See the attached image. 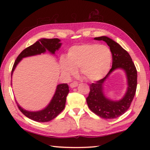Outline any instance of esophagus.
Returning <instances> with one entry per match:
<instances>
[{
    "label": "esophagus",
    "instance_id": "1",
    "mask_svg": "<svg viewBox=\"0 0 150 150\" xmlns=\"http://www.w3.org/2000/svg\"><path fill=\"white\" fill-rule=\"evenodd\" d=\"M70 87L71 88H75V87H77L78 86V83L77 82H73L70 84Z\"/></svg>",
    "mask_w": 150,
    "mask_h": 150
}]
</instances>
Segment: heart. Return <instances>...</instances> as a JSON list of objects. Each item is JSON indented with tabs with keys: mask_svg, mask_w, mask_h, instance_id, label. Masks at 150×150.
I'll return each instance as SVG.
<instances>
[{
	"mask_svg": "<svg viewBox=\"0 0 150 150\" xmlns=\"http://www.w3.org/2000/svg\"><path fill=\"white\" fill-rule=\"evenodd\" d=\"M112 53L109 47L98 44H85L72 46L67 57L60 58L61 70L69 77L79 68L81 74L88 81H98L107 74L112 64Z\"/></svg>",
	"mask_w": 150,
	"mask_h": 150,
	"instance_id": "b5f03b06",
	"label": "heart"
}]
</instances>
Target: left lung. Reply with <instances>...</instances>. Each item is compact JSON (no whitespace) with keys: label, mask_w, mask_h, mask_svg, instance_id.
<instances>
[{"label":"left lung","mask_w":150,"mask_h":150,"mask_svg":"<svg viewBox=\"0 0 150 150\" xmlns=\"http://www.w3.org/2000/svg\"><path fill=\"white\" fill-rule=\"evenodd\" d=\"M94 40H103L110 47L112 57V65L105 77L90 85V93L86 100L90 110L100 117L105 119L118 118L125 113L130 107L136 94V68L130 55L117 42L104 35L95 38ZM117 69L122 70L125 73L128 87L122 98L120 100L114 101L105 96L103 86L111 73Z\"/></svg>","instance_id":"obj_1"}]
</instances>
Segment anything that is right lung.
Instances as JSON below:
<instances>
[{"instance_id": "right-lung-1", "label": "right lung", "mask_w": 150, "mask_h": 150, "mask_svg": "<svg viewBox=\"0 0 150 150\" xmlns=\"http://www.w3.org/2000/svg\"><path fill=\"white\" fill-rule=\"evenodd\" d=\"M60 42L61 40L58 38H41L38 40L34 44L24 50L15 61L13 67H12L11 77L16 66L23 58L45 54L47 51L51 54L55 55V52L59 50L62 46V44ZM69 92V86L67 83L57 85L56 90H55V92L50 103L42 110L38 111H29L25 110L18 105V103H16L20 110L26 117L32 120L38 122H49L55 118L64 109L66 97Z\"/></svg>"}]
</instances>
